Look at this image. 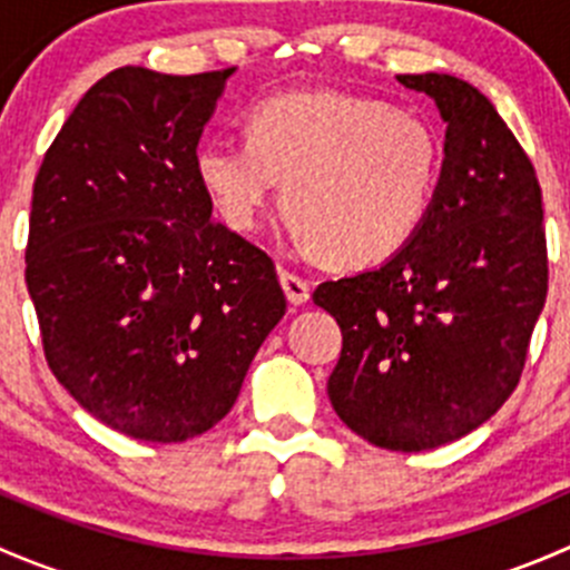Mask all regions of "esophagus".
<instances>
[{
	"mask_svg": "<svg viewBox=\"0 0 570 570\" xmlns=\"http://www.w3.org/2000/svg\"><path fill=\"white\" fill-rule=\"evenodd\" d=\"M278 275H281V286H284V292H286V301L295 303V306L308 303V297H312V286H308L306 278L289 273V269H281Z\"/></svg>",
	"mask_w": 570,
	"mask_h": 570,
	"instance_id": "obj_1",
	"label": "esophagus"
}]
</instances>
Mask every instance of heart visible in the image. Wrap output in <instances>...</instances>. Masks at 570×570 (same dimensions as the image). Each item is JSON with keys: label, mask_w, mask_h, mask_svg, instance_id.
<instances>
[{"label": "heart", "mask_w": 570, "mask_h": 570, "mask_svg": "<svg viewBox=\"0 0 570 570\" xmlns=\"http://www.w3.org/2000/svg\"><path fill=\"white\" fill-rule=\"evenodd\" d=\"M248 142H206L195 176L232 232H253L278 181L292 234L347 267L381 264L419 232L439 140L419 115L344 90H289L250 107Z\"/></svg>", "instance_id": "obj_1"}]
</instances>
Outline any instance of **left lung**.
I'll list each match as a JSON object with an SVG mask.
<instances>
[{
	"instance_id": "8db88e82",
	"label": "left lung",
	"mask_w": 570,
	"mask_h": 570,
	"mask_svg": "<svg viewBox=\"0 0 570 570\" xmlns=\"http://www.w3.org/2000/svg\"><path fill=\"white\" fill-rule=\"evenodd\" d=\"M446 124L424 223L381 267L325 281L342 327L327 396L370 444L422 452L463 439L519 386L549 289L543 200L497 107L450 73H400Z\"/></svg>"
}]
</instances>
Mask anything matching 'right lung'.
<instances>
[{
    "label": "right lung",
    "mask_w": 570,
    "mask_h": 570,
    "mask_svg": "<svg viewBox=\"0 0 570 570\" xmlns=\"http://www.w3.org/2000/svg\"><path fill=\"white\" fill-rule=\"evenodd\" d=\"M232 73H107L32 187L27 289L49 370L137 441L178 444L215 428L286 312L273 258L212 220L195 176Z\"/></svg>",
    "instance_id": "right-lung-1"
}]
</instances>
